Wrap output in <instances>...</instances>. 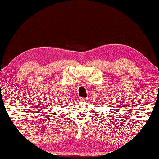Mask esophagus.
<instances>
[{
    "label": "esophagus",
    "instance_id": "34e87169",
    "mask_svg": "<svg viewBox=\"0 0 159 159\" xmlns=\"http://www.w3.org/2000/svg\"><path fill=\"white\" fill-rule=\"evenodd\" d=\"M88 98H78V101H86Z\"/></svg>",
    "mask_w": 159,
    "mask_h": 159
}]
</instances>
